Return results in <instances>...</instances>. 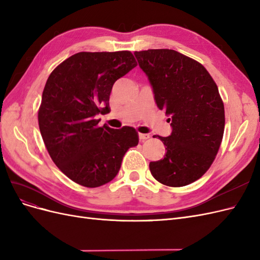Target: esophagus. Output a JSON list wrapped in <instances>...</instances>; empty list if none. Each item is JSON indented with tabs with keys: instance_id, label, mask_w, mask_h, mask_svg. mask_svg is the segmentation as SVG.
I'll use <instances>...</instances> for the list:
<instances>
[{
	"instance_id": "esophagus-1",
	"label": "esophagus",
	"mask_w": 260,
	"mask_h": 260,
	"mask_svg": "<svg viewBox=\"0 0 260 260\" xmlns=\"http://www.w3.org/2000/svg\"><path fill=\"white\" fill-rule=\"evenodd\" d=\"M149 135H146V133H139V139H140V141H144V140H147V139H149Z\"/></svg>"
}]
</instances>
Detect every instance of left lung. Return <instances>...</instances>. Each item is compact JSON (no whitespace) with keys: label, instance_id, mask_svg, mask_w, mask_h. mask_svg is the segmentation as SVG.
<instances>
[{"label":"left lung","instance_id":"1","mask_svg":"<svg viewBox=\"0 0 260 260\" xmlns=\"http://www.w3.org/2000/svg\"><path fill=\"white\" fill-rule=\"evenodd\" d=\"M135 55L172 129L166 138L157 136L166 154L149 162V170L165 185L190 184L209 169L222 141L224 106L218 86L205 67L177 51L147 50Z\"/></svg>","mask_w":260,"mask_h":260}]
</instances>
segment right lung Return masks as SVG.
Here are the masks:
<instances>
[{
  "label": "right lung",
  "instance_id": "add662e5",
  "mask_svg": "<svg viewBox=\"0 0 260 260\" xmlns=\"http://www.w3.org/2000/svg\"><path fill=\"white\" fill-rule=\"evenodd\" d=\"M137 66L129 51L80 52L55 68L45 83L39 128L54 164L74 182L98 187L112 181L125 152L139 143L131 127H99L114 83Z\"/></svg>",
  "mask_w": 260,
  "mask_h": 260
}]
</instances>
